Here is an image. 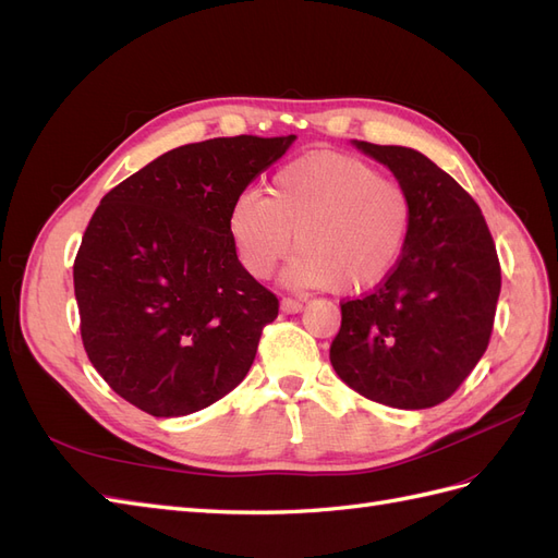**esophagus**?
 Returning <instances> with one entry per match:
<instances>
[{
  "label": "esophagus",
  "mask_w": 558,
  "mask_h": 558,
  "mask_svg": "<svg viewBox=\"0 0 558 558\" xmlns=\"http://www.w3.org/2000/svg\"><path fill=\"white\" fill-rule=\"evenodd\" d=\"M279 307H281L283 314H300L302 310H305V305H302L300 300H291V298H283L279 302Z\"/></svg>",
  "instance_id": "esophagus-1"
}]
</instances>
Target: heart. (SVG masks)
Listing matches in <instances>:
<instances>
[{"instance_id": "obj_1", "label": "heart", "mask_w": 558, "mask_h": 558, "mask_svg": "<svg viewBox=\"0 0 558 558\" xmlns=\"http://www.w3.org/2000/svg\"><path fill=\"white\" fill-rule=\"evenodd\" d=\"M267 193L244 191L228 211L232 248L253 279L272 275L295 242L286 286L356 293L388 277L408 242V191L361 158L314 150L283 165Z\"/></svg>"}]
</instances>
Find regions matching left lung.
Listing matches in <instances>:
<instances>
[{"label":"left lung","instance_id":"obj_1","mask_svg":"<svg viewBox=\"0 0 558 558\" xmlns=\"http://www.w3.org/2000/svg\"><path fill=\"white\" fill-rule=\"evenodd\" d=\"M393 172L412 202L396 267L373 293L342 302L330 363L353 391L398 410L445 402L480 363L500 295V263L482 209L408 146L351 142Z\"/></svg>","mask_w":558,"mask_h":558}]
</instances>
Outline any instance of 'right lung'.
Returning <instances> with one entry per match:
<instances>
[{"label":"right lung","instance_id":"add662e5","mask_svg":"<svg viewBox=\"0 0 558 558\" xmlns=\"http://www.w3.org/2000/svg\"><path fill=\"white\" fill-rule=\"evenodd\" d=\"M293 142L240 134L185 144L99 202L74 260L81 340L134 408L185 416L246 377L279 300L240 265L228 211Z\"/></svg>","mask_w":558,"mask_h":558}]
</instances>
